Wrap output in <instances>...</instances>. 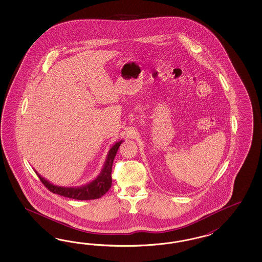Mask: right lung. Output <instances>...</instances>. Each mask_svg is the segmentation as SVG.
Returning <instances> with one entry per match:
<instances>
[{"label":"right lung","instance_id":"1","mask_svg":"<svg viewBox=\"0 0 262 262\" xmlns=\"http://www.w3.org/2000/svg\"><path fill=\"white\" fill-rule=\"evenodd\" d=\"M122 142H123V140H120L118 142L115 143L110 149L105 161L103 163V169L95 180H93L92 182L86 183L84 185H81V186H77V187L58 186V185L50 183L45 178H43L41 174H38L35 170L34 171L38 176L41 183H43L49 190L55 194L67 197V198L80 200V201L101 198L107 191L110 190V188L111 187L112 163H113L114 158H115Z\"/></svg>","mask_w":262,"mask_h":262}]
</instances>
